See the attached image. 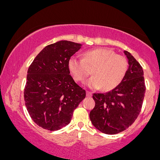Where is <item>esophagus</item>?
Returning <instances> with one entry per match:
<instances>
[{
    "label": "esophagus",
    "mask_w": 160,
    "mask_h": 160,
    "mask_svg": "<svg viewBox=\"0 0 160 160\" xmlns=\"http://www.w3.org/2000/svg\"><path fill=\"white\" fill-rule=\"evenodd\" d=\"M86 95H87V97H91L92 93L90 92H89V91H87L86 92Z\"/></svg>",
    "instance_id": "esophagus-1"
}]
</instances>
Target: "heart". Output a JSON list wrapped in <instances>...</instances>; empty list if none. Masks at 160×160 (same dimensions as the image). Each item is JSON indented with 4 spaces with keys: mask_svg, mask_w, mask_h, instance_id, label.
<instances>
[{
    "mask_svg": "<svg viewBox=\"0 0 160 160\" xmlns=\"http://www.w3.org/2000/svg\"><path fill=\"white\" fill-rule=\"evenodd\" d=\"M68 69L74 80L82 82L92 74L93 76L86 82L88 87L105 91L111 90L121 82L128 68V62L125 57L116 54L108 48L88 50L83 57L72 56L69 59Z\"/></svg>",
    "mask_w": 160,
    "mask_h": 160,
    "instance_id": "heart-1",
    "label": "heart"
}]
</instances>
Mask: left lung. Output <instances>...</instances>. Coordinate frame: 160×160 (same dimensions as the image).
<instances>
[{
  "mask_svg": "<svg viewBox=\"0 0 160 160\" xmlns=\"http://www.w3.org/2000/svg\"><path fill=\"white\" fill-rule=\"evenodd\" d=\"M128 68L117 87L106 93H94L95 107L90 113L95 128L106 134H116L126 130L141 112L146 86L142 67L129 52L124 51Z\"/></svg>",
  "mask_w": 160,
  "mask_h": 160,
  "instance_id": "left-lung-1",
  "label": "left lung"
}]
</instances>
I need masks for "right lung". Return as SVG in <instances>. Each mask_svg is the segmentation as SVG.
<instances>
[{"label":"right lung","mask_w":160,"mask_h":160,"mask_svg":"<svg viewBox=\"0 0 160 160\" xmlns=\"http://www.w3.org/2000/svg\"><path fill=\"white\" fill-rule=\"evenodd\" d=\"M81 44L59 41L45 47L28 68L23 97L33 121L46 130L57 131L70 122L73 111L86 92L70 75L69 59Z\"/></svg>","instance_id":"1"}]
</instances>
